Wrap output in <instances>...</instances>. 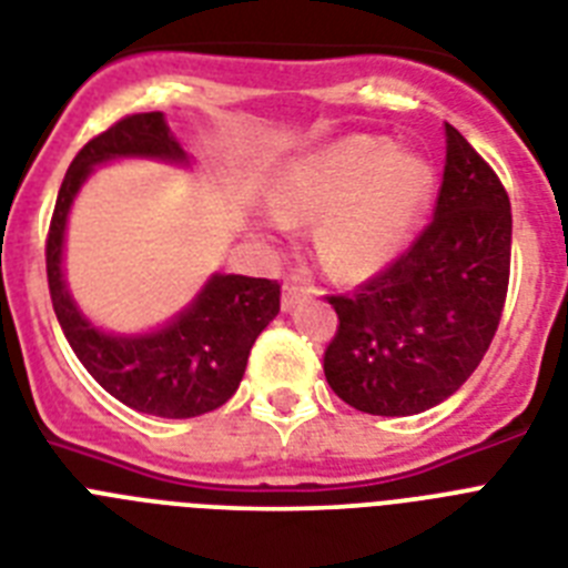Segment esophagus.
Wrapping results in <instances>:
<instances>
[{"mask_svg": "<svg viewBox=\"0 0 568 568\" xmlns=\"http://www.w3.org/2000/svg\"><path fill=\"white\" fill-rule=\"evenodd\" d=\"M312 294H317V288L314 285H306V283H297V280H288V283L283 285V308L288 312V308H294L303 297H312Z\"/></svg>", "mask_w": 568, "mask_h": 568, "instance_id": "1", "label": "esophagus"}]
</instances>
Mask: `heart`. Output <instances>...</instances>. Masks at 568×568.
I'll return each instance as SVG.
<instances>
[{"instance_id":"1","label":"heart","mask_w":568,"mask_h":568,"mask_svg":"<svg viewBox=\"0 0 568 568\" xmlns=\"http://www.w3.org/2000/svg\"><path fill=\"white\" fill-rule=\"evenodd\" d=\"M433 166L384 138H343L288 164L271 184L274 225L317 222L335 274L369 276L407 247L433 199Z\"/></svg>"}]
</instances>
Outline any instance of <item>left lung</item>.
<instances>
[{
	"label": "left lung",
	"mask_w": 568,
	"mask_h": 568,
	"mask_svg": "<svg viewBox=\"0 0 568 568\" xmlns=\"http://www.w3.org/2000/svg\"><path fill=\"white\" fill-rule=\"evenodd\" d=\"M447 159L433 222L352 297H328L337 332L328 387L369 416H416L470 378L503 317L511 202L485 159L445 123Z\"/></svg>",
	"instance_id": "8db88e82"
}]
</instances>
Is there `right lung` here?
<instances>
[{
	"mask_svg": "<svg viewBox=\"0 0 568 568\" xmlns=\"http://www.w3.org/2000/svg\"><path fill=\"white\" fill-rule=\"evenodd\" d=\"M155 159L187 164L161 112L126 114L74 155L57 193L45 242L54 314L69 346L112 398L161 418L204 416L236 393L251 346L280 312V283L242 274H213L184 312L146 335H112L83 317L63 276L65 222L74 195L98 164Z\"/></svg>",
	"mask_w": 568,
	"mask_h": 568,
	"instance_id": "1",
	"label": "right lung"
}]
</instances>
